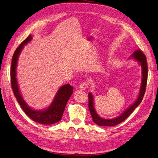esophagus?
<instances>
[{
  "mask_svg": "<svg viewBox=\"0 0 158 158\" xmlns=\"http://www.w3.org/2000/svg\"><path fill=\"white\" fill-rule=\"evenodd\" d=\"M87 86H88V83L86 82H83L82 83H81V84L80 85V88L82 89H86Z\"/></svg>",
  "mask_w": 158,
  "mask_h": 158,
  "instance_id": "1",
  "label": "esophagus"
}]
</instances>
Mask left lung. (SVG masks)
<instances>
[{"label": "left lung", "instance_id": "left-lung-1", "mask_svg": "<svg viewBox=\"0 0 158 158\" xmlns=\"http://www.w3.org/2000/svg\"><path fill=\"white\" fill-rule=\"evenodd\" d=\"M131 58L135 59L136 60L139 64L140 65L142 68V82L140 88L139 95H138V98L136 101L133 103L132 105L129 107L127 110H125L122 114L119 115L117 117L111 118V119H106L100 117L96 111H95L94 104V97L92 93H89L88 94V107L89 112L92 115L93 121L97 124L98 125L101 127H109V126H115L120 124L123 121H124L125 119L130 115L132 113L134 110L135 109L140 103H141L142 100L144 98V95L146 92V84H147V80H148V65H147V61H146V57L145 55L143 53L142 51L140 49H138L135 51L131 56Z\"/></svg>", "mask_w": 158, "mask_h": 158}]
</instances>
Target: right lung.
I'll list each match as a JSON object with an SVG mask.
<instances>
[{"mask_svg":"<svg viewBox=\"0 0 158 158\" xmlns=\"http://www.w3.org/2000/svg\"><path fill=\"white\" fill-rule=\"evenodd\" d=\"M31 39V35L28 36L16 49L13 55L10 71L12 88L18 103L20 104L23 111L28 117L38 123L43 124V125H52L60 121L66 105L73 93V86H70L69 84H65L60 87L56 94L53 101L45 109L34 110L27 106V104L23 100L18 88L16 69L19 55L23 48V46L30 42Z\"/></svg>","mask_w":158,"mask_h":158,"instance_id":"1","label":"right lung"}]
</instances>
